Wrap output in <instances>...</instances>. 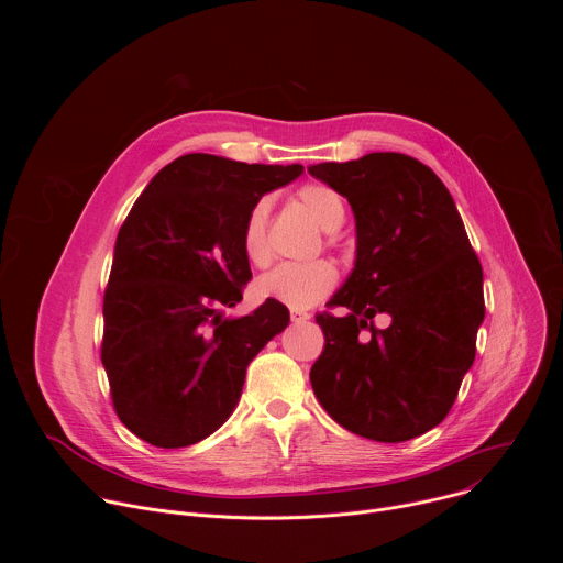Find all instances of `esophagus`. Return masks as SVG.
I'll return each mask as SVG.
<instances>
[{
    "mask_svg": "<svg viewBox=\"0 0 563 563\" xmlns=\"http://www.w3.org/2000/svg\"><path fill=\"white\" fill-rule=\"evenodd\" d=\"M311 318V313L302 311V309H291V323H307V320Z\"/></svg>",
    "mask_w": 563,
    "mask_h": 563,
    "instance_id": "obj_1",
    "label": "esophagus"
}]
</instances>
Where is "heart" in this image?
<instances>
[{
    "mask_svg": "<svg viewBox=\"0 0 563 563\" xmlns=\"http://www.w3.org/2000/svg\"><path fill=\"white\" fill-rule=\"evenodd\" d=\"M298 198L325 231H336L345 222V202L334 189L325 185H305L298 191ZM269 198H258L250 207L243 233H240L243 254L254 267H267L274 258L269 238ZM336 283L339 272L330 261L285 263L274 272L265 274L256 283V291L261 298L278 300L289 309H309L316 302L328 298L334 291Z\"/></svg>",
    "mask_w": 563,
    "mask_h": 563,
    "instance_id": "1",
    "label": "heart"
}]
</instances>
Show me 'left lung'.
I'll use <instances>...</instances> for the list:
<instances>
[{
    "label": "left lung",
    "instance_id": "left-lung-1",
    "mask_svg": "<svg viewBox=\"0 0 563 563\" xmlns=\"http://www.w3.org/2000/svg\"><path fill=\"white\" fill-rule=\"evenodd\" d=\"M345 196L356 220V261L318 313L325 350L309 380L345 430L400 443L439 426L474 363L484 323V269L439 176L404 153H367L307 167ZM387 312L389 329L373 316Z\"/></svg>",
    "mask_w": 563,
    "mask_h": 563
}]
</instances>
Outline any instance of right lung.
<instances>
[{"label": "right lung", "mask_w": 563, "mask_h": 563, "mask_svg": "<svg viewBox=\"0 0 563 563\" xmlns=\"http://www.w3.org/2000/svg\"><path fill=\"white\" fill-rule=\"evenodd\" d=\"M302 165L189 153L157 172L120 227L104 291L102 365L120 421L155 448H187L235 410L252 358L289 325L265 300L231 318L252 280L245 216Z\"/></svg>", "instance_id": "add662e5"}]
</instances>
